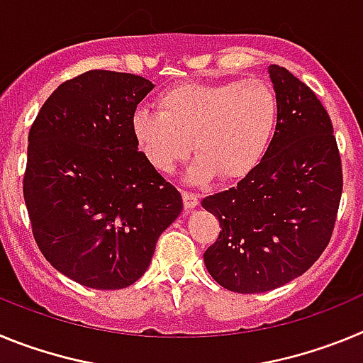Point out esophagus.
Here are the masks:
<instances>
[{
  "label": "esophagus",
  "instance_id": "34e87169",
  "mask_svg": "<svg viewBox=\"0 0 363 363\" xmlns=\"http://www.w3.org/2000/svg\"><path fill=\"white\" fill-rule=\"evenodd\" d=\"M182 198H184V207L187 211L196 209L198 203H200V200H198L196 194H192V192H182Z\"/></svg>",
  "mask_w": 363,
  "mask_h": 363
}]
</instances>
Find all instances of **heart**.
I'll return each mask as SVG.
<instances>
[{"instance_id":"b5f03b06","label":"heart","mask_w":363,"mask_h":363,"mask_svg":"<svg viewBox=\"0 0 363 363\" xmlns=\"http://www.w3.org/2000/svg\"><path fill=\"white\" fill-rule=\"evenodd\" d=\"M278 121L277 94L258 78L182 83L158 98V112H134V142L147 162L172 174L194 147L187 179H240L262 162Z\"/></svg>"}]
</instances>
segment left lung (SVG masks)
Instances as JSON below:
<instances>
[{
	"label": "left lung",
	"mask_w": 363,
	"mask_h": 363,
	"mask_svg": "<svg viewBox=\"0 0 363 363\" xmlns=\"http://www.w3.org/2000/svg\"><path fill=\"white\" fill-rule=\"evenodd\" d=\"M269 78L278 121L267 152L234 187L201 201L221 227L205 251V267L221 287L243 294L289 284L320 258L344 185L320 99L284 67H269Z\"/></svg>",
	"instance_id": "left-lung-1"
}]
</instances>
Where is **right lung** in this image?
I'll list each match as a JSON object with an SVG mask.
<instances>
[{"instance_id": "right-lung-1", "label": "right lung", "mask_w": 363, "mask_h": 363, "mask_svg": "<svg viewBox=\"0 0 363 363\" xmlns=\"http://www.w3.org/2000/svg\"><path fill=\"white\" fill-rule=\"evenodd\" d=\"M152 89L142 76L89 70L57 86L28 133L23 196L34 240L56 271L91 289L140 280L184 209L130 130Z\"/></svg>"}]
</instances>
